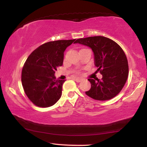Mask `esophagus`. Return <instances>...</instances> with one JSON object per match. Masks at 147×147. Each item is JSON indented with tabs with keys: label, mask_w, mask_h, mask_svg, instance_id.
<instances>
[{
	"label": "esophagus",
	"mask_w": 147,
	"mask_h": 147,
	"mask_svg": "<svg viewBox=\"0 0 147 147\" xmlns=\"http://www.w3.org/2000/svg\"><path fill=\"white\" fill-rule=\"evenodd\" d=\"M74 80H75L76 82H81L82 81V79L80 78H74Z\"/></svg>",
	"instance_id": "esophagus-1"
}]
</instances>
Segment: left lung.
I'll return each instance as SVG.
<instances>
[{
  "mask_svg": "<svg viewBox=\"0 0 147 147\" xmlns=\"http://www.w3.org/2000/svg\"><path fill=\"white\" fill-rule=\"evenodd\" d=\"M76 43L90 47L94 54V64L102 75L101 80L88 79L91 88L86 92L96 100H108L120 93L128 76V60L120 46L103 36L78 39Z\"/></svg>",
  "mask_w": 147,
  "mask_h": 147,
  "instance_id": "8db88e82",
  "label": "left lung"
}]
</instances>
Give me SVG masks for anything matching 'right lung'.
<instances>
[{
    "label": "right lung",
    "instance_id": "1",
    "mask_svg": "<svg viewBox=\"0 0 147 147\" xmlns=\"http://www.w3.org/2000/svg\"><path fill=\"white\" fill-rule=\"evenodd\" d=\"M76 39L49 41L30 54L22 69L21 82L28 98L35 106L47 108L61 96L65 80H56L55 70L63 65L64 51Z\"/></svg>",
    "mask_w": 147,
    "mask_h": 147
}]
</instances>
